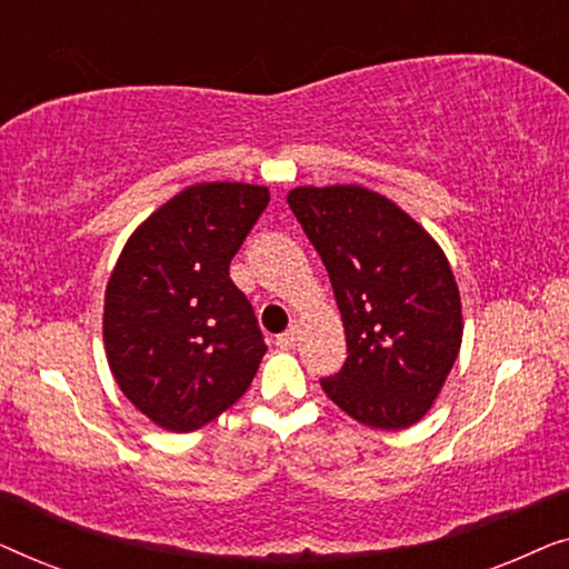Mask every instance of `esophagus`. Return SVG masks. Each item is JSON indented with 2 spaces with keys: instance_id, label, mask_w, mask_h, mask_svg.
<instances>
[{
  "instance_id": "1",
  "label": "esophagus",
  "mask_w": 569,
  "mask_h": 569,
  "mask_svg": "<svg viewBox=\"0 0 569 569\" xmlns=\"http://www.w3.org/2000/svg\"><path fill=\"white\" fill-rule=\"evenodd\" d=\"M295 345H298V326H292V329H287L284 333H279L277 337V347L292 349Z\"/></svg>"
}]
</instances>
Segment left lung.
Segmentation results:
<instances>
[{"mask_svg": "<svg viewBox=\"0 0 569 569\" xmlns=\"http://www.w3.org/2000/svg\"><path fill=\"white\" fill-rule=\"evenodd\" d=\"M287 204L329 271L345 323L347 362L321 380L326 396L376 430L419 422L463 339L461 295L438 240L357 183L298 186Z\"/></svg>", "mask_w": 569, "mask_h": 569, "instance_id": "obj_1", "label": "left lung"}]
</instances>
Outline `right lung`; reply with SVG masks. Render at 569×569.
I'll return each mask as SVG.
<instances>
[{"label":"right lung","mask_w":569,"mask_h":569,"mask_svg":"<svg viewBox=\"0 0 569 569\" xmlns=\"http://www.w3.org/2000/svg\"><path fill=\"white\" fill-rule=\"evenodd\" d=\"M269 204L256 183H193L131 232L106 287L103 341L123 396L193 432L248 391L267 345L230 261Z\"/></svg>","instance_id":"right-lung-1"}]
</instances>
